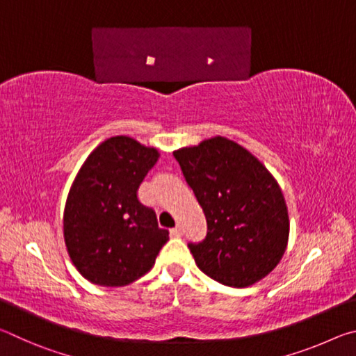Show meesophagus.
Returning a JSON list of instances; mask_svg holds the SVG:
<instances>
[{
	"label": "esophagus",
	"mask_w": 356,
	"mask_h": 356,
	"mask_svg": "<svg viewBox=\"0 0 356 356\" xmlns=\"http://www.w3.org/2000/svg\"><path fill=\"white\" fill-rule=\"evenodd\" d=\"M182 226H176V227H174V229H171V236L172 237H180V236H182Z\"/></svg>",
	"instance_id": "1"
}]
</instances>
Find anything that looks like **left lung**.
<instances>
[{"label":"left lung","instance_id":"obj_1","mask_svg":"<svg viewBox=\"0 0 356 356\" xmlns=\"http://www.w3.org/2000/svg\"><path fill=\"white\" fill-rule=\"evenodd\" d=\"M207 220L188 248L201 272L229 287L272 273L289 242V212L276 179L250 150L225 136L174 150Z\"/></svg>","mask_w":356,"mask_h":356}]
</instances>
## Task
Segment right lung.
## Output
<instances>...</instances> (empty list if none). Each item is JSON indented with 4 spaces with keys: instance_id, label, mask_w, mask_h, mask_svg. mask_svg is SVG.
<instances>
[{
    "instance_id": "obj_1",
    "label": "right lung",
    "mask_w": 356,
    "mask_h": 356,
    "mask_svg": "<svg viewBox=\"0 0 356 356\" xmlns=\"http://www.w3.org/2000/svg\"><path fill=\"white\" fill-rule=\"evenodd\" d=\"M159 156L155 147L120 135L100 143L78 171L65 201L64 242L72 264L92 284H131L170 240L136 196Z\"/></svg>"
}]
</instances>
